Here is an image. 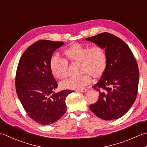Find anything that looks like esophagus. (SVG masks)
<instances>
[{"mask_svg":"<svg viewBox=\"0 0 147 147\" xmlns=\"http://www.w3.org/2000/svg\"><path fill=\"white\" fill-rule=\"evenodd\" d=\"M87 90V88H80V89H77L76 90V91L80 92H85Z\"/></svg>","mask_w":147,"mask_h":147,"instance_id":"esophagus-1","label":"esophagus"}]
</instances>
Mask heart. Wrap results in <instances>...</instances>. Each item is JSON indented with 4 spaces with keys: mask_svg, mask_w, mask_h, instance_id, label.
Here are the masks:
<instances>
[{
    "mask_svg": "<svg viewBox=\"0 0 147 147\" xmlns=\"http://www.w3.org/2000/svg\"><path fill=\"white\" fill-rule=\"evenodd\" d=\"M65 55L71 62L81 63V71L85 72L80 76L71 77L62 83L65 88H82L91 81L92 76L99 77L105 71L107 56L105 49L100 46L90 48L88 46L75 43L64 51ZM50 67L53 75L64 79L67 75L68 62L58 55H53L50 60Z\"/></svg>",
    "mask_w": 147,
    "mask_h": 147,
    "instance_id": "obj_1",
    "label": "heart"
}]
</instances>
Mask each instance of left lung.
<instances>
[{"label":"left lung","instance_id":"1","mask_svg":"<svg viewBox=\"0 0 147 147\" xmlns=\"http://www.w3.org/2000/svg\"><path fill=\"white\" fill-rule=\"evenodd\" d=\"M105 49L107 60L100 80L93 88L99 98L90 105L96 115L105 120L119 119L131 108L136 100L139 69L136 59L127 44L108 32L86 38Z\"/></svg>","mask_w":147,"mask_h":147}]
</instances>
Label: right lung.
Masks as SVG:
<instances>
[{
    "mask_svg": "<svg viewBox=\"0 0 147 147\" xmlns=\"http://www.w3.org/2000/svg\"><path fill=\"white\" fill-rule=\"evenodd\" d=\"M64 42L40 40L22 55L16 74V90L30 118L42 125L56 122L66 111L65 99L73 92L64 90L55 93L57 83L50 67L53 52Z\"/></svg>",
    "mask_w": 147,
    "mask_h": 147,
    "instance_id": "right-lung-1",
    "label": "right lung"
}]
</instances>
